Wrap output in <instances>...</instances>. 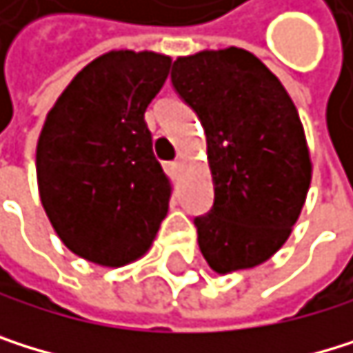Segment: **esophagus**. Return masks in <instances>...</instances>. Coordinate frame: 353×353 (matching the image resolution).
<instances>
[{
    "label": "esophagus",
    "mask_w": 353,
    "mask_h": 353,
    "mask_svg": "<svg viewBox=\"0 0 353 353\" xmlns=\"http://www.w3.org/2000/svg\"><path fill=\"white\" fill-rule=\"evenodd\" d=\"M183 166H185V160H174V162L170 164V168H172L174 172H181V170H183Z\"/></svg>",
    "instance_id": "esophagus-1"
}]
</instances>
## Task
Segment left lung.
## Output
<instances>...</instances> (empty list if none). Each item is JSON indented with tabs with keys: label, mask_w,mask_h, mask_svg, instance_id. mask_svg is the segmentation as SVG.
<instances>
[{
	"label": "left lung",
	"mask_w": 353,
	"mask_h": 353,
	"mask_svg": "<svg viewBox=\"0 0 353 353\" xmlns=\"http://www.w3.org/2000/svg\"><path fill=\"white\" fill-rule=\"evenodd\" d=\"M172 83L206 132L214 206L196 219L200 250L221 276L256 268L284 246L310 191L299 111L263 61L236 46L179 57Z\"/></svg>",
	"instance_id": "left-lung-1"
}]
</instances>
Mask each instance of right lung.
I'll list each match as a JSON object with an SVG mask.
<instances>
[{
    "instance_id": "add662e5",
    "label": "right lung",
    "mask_w": 353,
    "mask_h": 353,
    "mask_svg": "<svg viewBox=\"0 0 353 353\" xmlns=\"http://www.w3.org/2000/svg\"><path fill=\"white\" fill-rule=\"evenodd\" d=\"M172 59L109 50L88 63L46 115L35 168L41 206L61 242L103 268L145 256L172 196L153 155L145 111Z\"/></svg>"
}]
</instances>
